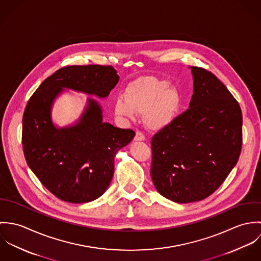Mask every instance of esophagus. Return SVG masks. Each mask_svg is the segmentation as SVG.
<instances>
[{"label":"esophagus","mask_w":261,"mask_h":261,"mask_svg":"<svg viewBox=\"0 0 261 261\" xmlns=\"http://www.w3.org/2000/svg\"><path fill=\"white\" fill-rule=\"evenodd\" d=\"M146 137L141 133V132H137L136 136H135V141H145Z\"/></svg>","instance_id":"obj_1"}]
</instances>
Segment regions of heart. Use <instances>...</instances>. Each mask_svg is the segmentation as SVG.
Returning a JSON list of instances; mask_svg holds the SVG:
<instances>
[{"label":"heart","mask_w":261,"mask_h":261,"mask_svg":"<svg viewBox=\"0 0 261 261\" xmlns=\"http://www.w3.org/2000/svg\"><path fill=\"white\" fill-rule=\"evenodd\" d=\"M182 96L170 82L155 77L140 78L128 85L126 94L119 93L113 105L115 115L123 120H134L144 114L146 125L152 130L166 128L179 115Z\"/></svg>","instance_id":"heart-1"}]
</instances>
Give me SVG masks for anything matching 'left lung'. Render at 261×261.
<instances>
[{"label":"left lung","mask_w":261,"mask_h":261,"mask_svg":"<svg viewBox=\"0 0 261 261\" xmlns=\"http://www.w3.org/2000/svg\"><path fill=\"white\" fill-rule=\"evenodd\" d=\"M189 110L151 141L150 177L156 191L176 203L201 201L214 193L236 165L242 146V112L210 71L189 67Z\"/></svg>","instance_id":"8db88e82"}]
</instances>
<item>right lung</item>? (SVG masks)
Returning <instances> with one entry per match:
<instances>
[{"instance_id": "1", "label": "right lung", "mask_w": 261, "mask_h": 261, "mask_svg": "<svg viewBox=\"0 0 261 261\" xmlns=\"http://www.w3.org/2000/svg\"><path fill=\"white\" fill-rule=\"evenodd\" d=\"M118 80L112 66H67L46 78L27 103L22 133L26 162L62 201L80 204L99 198L112 182L116 152L136 134L105 122L101 106L90 97L76 122L58 126L52 119L54 102L65 89L107 98Z\"/></svg>"}]
</instances>
